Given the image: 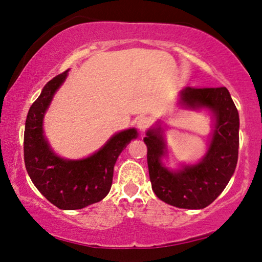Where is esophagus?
Masks as SVG:
<instances>
[{
	"label": "esophagus",
	"instance_id": "34e87169",
	"mask_svg": "<svg viewBox=\"0 0 262 262\" xmlns=\"http://www.w3.org/2000/svg\"><path fill=\"white\" fill-rule=\"evenodd\" d=\"M150 126V119L148 117H141L137 120V127L139 131H145Z\"/></svg>",
	"mask_w": 262,
	"mask_h": 262
}]
</instances>
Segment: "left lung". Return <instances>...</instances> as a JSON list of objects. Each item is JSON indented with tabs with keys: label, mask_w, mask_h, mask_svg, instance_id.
Masks as SVG:
<instances>
[{
	"label": "left lung",
	"mask_w": 262,
	"mask_h": 262,
	"mask_svg": "<svg viewBox=\"0 0 262 262\" xmlns=\"http://www.w3.org/2000/svg\"><path fill=\"white\" fill-rule=\"evenodd\" d=\"M179 103L186 108L207 107L214 113L216 125L206 155L199 163L173 171L161 159L166 154L160 127L144 137L151 188L162 202L180 209H204L223 192L234 174L238 157L239 118L230 93L225 87L191 88L180 93Z\"/></svg>",
	"instance_id": "1"
}]
</instances>
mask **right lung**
I'll return each instance as SVG.
<instances>
[{"instance_id":"add662e5","label":"right lung","mask_w":262,"mask_h":262,"mask_svg":"<svg viewBox=\"0 0 262 262\" xmlns=\"http://www.w3.org/2000/svg\"><path fill=\"white\" fill-rule=\"evenodd\" d=\"M67 75L68 70L49 81L32 103L25 125L24 157L32 182L50 203L62 210H78L108 194L118 156L137 137V131L128 128L114 135L87 159L73 161L57 156L42 135V119Z\"/></svg>"}]
</instances>
